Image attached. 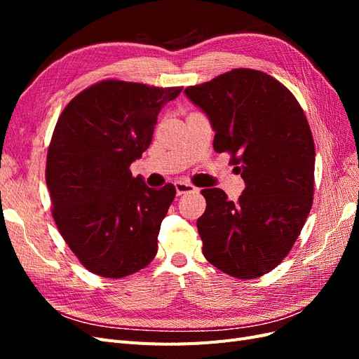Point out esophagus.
I'll return each mask as SVG.
<instances>
[{"label":"esophagus","mask_w":359,"mask_h":359,"mask_svg":"<svg viewBox=\"0 0 359 359\" xmlns=\"http://www.w3.org/2000/svg\"><path fill=\"white\" fill-rule=\"evenodd\" d=\"M175 190L178 196L181 194H186V193H191V191H196V187L191 186L189 182H182V181H177L175 182Z\"/></svg>","instance_id":"esophagus-1"}]
</instances>
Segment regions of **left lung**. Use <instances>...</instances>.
Instances as JSON below:
<instances>
[{
	"label": "left lung",
	"mask_w": 359,
	"mask_h": 359,
	"mask_svg": "<svg viewBox=\"0 0 359 359\" xmlns=\"http://www.w3.org/2000/svg\"><path fill=\"white\" fill-rule=\"evenodd\" d=\"M210 119L214 149L232 154L245 189L232 202L205 189L198 219L210 264L236 278H256L290 252L313 203L314 142L293 94L269 74L235 69L184 90Z\"/></svg>",
	"instance_id": "left-lung-1"
}]
</instances>
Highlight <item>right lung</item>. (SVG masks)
I'll use <instances>...</instances> for the list:
<instances>
[{
  "mask_svg": "<svg viewBox=\"0 0 359 359\" xmlns=\"http://www.w3.org/2000/svg\"><path fill=\"white\" fill-rule=\"evenodd\" d=\"M181 91L103 81L76 95L58 118L46 163L52 215L79 262L97 276L137 273L157 253L175 187L151 189L128 168L148 149L161 107Z\"/></svg>",
  "mask_w": 359,
  "mask_h": 359,
  "instance_id": "add662e5",
  "label": "right lung"
}]
</instances>
